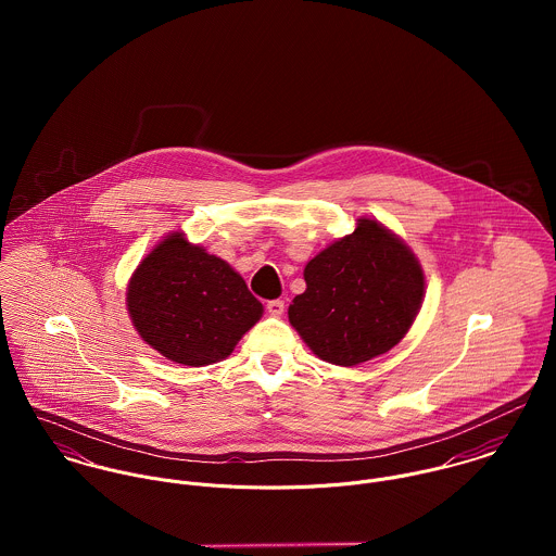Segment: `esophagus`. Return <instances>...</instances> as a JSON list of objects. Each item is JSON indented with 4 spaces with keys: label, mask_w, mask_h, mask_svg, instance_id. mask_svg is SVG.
Returning <instances> with one entry per match:
<instances>
[{
    "label": "esophagus",
    "mask_w": 556,
    "mask_h": 556,
    "mask_svg": "<svg viewBox=\"0 0 556 556\" xmlns=\"http://www.w3.org/2000/svg\"><path fill=\"white\" fill-rule=\"evenodd\" d=\"M267 313L271 317H282L285 315V300H271L267 302Z\"/></svg>",
    "instance_id": "obj_1"
}]
</instances>
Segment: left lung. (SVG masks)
<instances>
[{"instance_id":"left-lung-1","label":"left lung","mask_w":556,"mask_h":556,"mask_svg":"<svg viewBox=\"0 0 556 556\" xmlns=\"http://www.w3.org/2000/svg\"><path fill=\"white\" fill-rule=\"evenodd\" d=\"M304 280L306 291L289 306V320L317 357L336 366H357L394 349L426 291L413 250L366 216L308 261Z\"/></svg>"}]
</instances>
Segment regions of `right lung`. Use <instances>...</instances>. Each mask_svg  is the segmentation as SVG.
I'll return each mask as SVG.
<instances>
[{
    "label": "right lung",
    "mask_w": 556,
    "mask_h": 556,
    "mask_svg": "<svg viewBox=\"0 0 556 556\" xmlns=\"http://www.w3.org/2000/svg\"><path fill=\"white\" fill-rule=\"evenodd\" d=\"M126 308L139 336L166 359L210 366L227 359L263 317V304L238 271L173 231L137 265Z\"/></svg>",
    "instance_id": "right-lung-1"
}]
</instances>
